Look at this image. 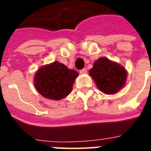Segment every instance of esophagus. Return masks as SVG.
Segmentation results:
<instances>
[{"mask_svg": "<svg viewBox=\"0 0 151 151\" xmlns=\"http://www.w3.org/2000/svg\"><path fill=\"white\" fill-rule=\"evenodd\" d=\"M80 73L81 74H86L87 73V69H82L80 70Z\"/></svg>", "mask_w": 151, "mask_h": 151, "instance_id": "obj_1", "label": "esophagus"}]
</instances>
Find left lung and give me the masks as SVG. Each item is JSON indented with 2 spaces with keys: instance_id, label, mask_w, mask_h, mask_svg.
Returning a JSON list of instances; mask_svg holds the SVG:
<instances>
[{
  "instance_id": "obj_1",
  "label": "left lung",
  "mask_w": 151,
  "mask_h": 151,
  "mask_svg": "<svg viewBox=\"0 0 151 151\" xmlns=\"http://www.w3.org/2000/svg\"><path fill=\"white\" fill-rule=\"evenodd\" d=\"M89 74L100 91L114 95L125 86L128 73L120 64L107 57H100L95 60Z\"/></svg>"
}]
</instances>
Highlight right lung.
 <instances>
[{
	"instance_id": "add662e5",
	"label": "right lung",
	"mask_w": 151,
	"mask_h": 151,
	"mask_svg": "<svg viewBox=\"0 0 151 151\" xmlns=\"http://www.w3.org/2000/svg\"><path fill=\"white\" fill-rule=\"evenodd\" d=\"M78 73L64 64L54 61L43 65L35 73L34 85L44 98L60 100L71 93Z\"/></svg>"
}]
</instances>
